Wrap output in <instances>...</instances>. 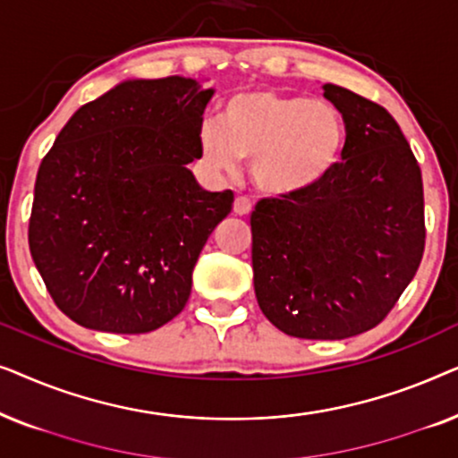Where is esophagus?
Instances as JSON below:
<instances>
[{"instance_id": "34e87169", "label": "esophagus", "mask_w": 458, "mask_h": 458, "mask_svg": "<svg viewBox=\"0 0 458 458\" xmlns=\"http://www.w3.org/2000/svg\"><path fill=\"white\" fill-rule=\"evenodd\" d=\"M233 212L237 216H246V215H250V212H252V202H250V198H246V196H240L233 202Z\"/></svg>"}]
</instances>
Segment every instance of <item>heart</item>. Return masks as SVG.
<instances>
[{
  "label": "heart",
  "instance_id": "1",
  "mask_svg": "<svg viewBox=\"0 0 458 458\" xmlns=\"http://www.w3.org/2000/svg\"><path fill=\"white\" fill-rule=\"evenodd\" d=\"M348 141L342 112L327 102L273 89L231 96L221 124L199 127V154L216 173L250 160L254 185L271 198L315 190L340 165Z\"/></svg>",
  "mask_w": 458,
  "mask_h": 458
}]
</instances>
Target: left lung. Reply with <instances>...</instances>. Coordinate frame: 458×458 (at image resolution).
<instances>
[{"mask_svg": "<svg viewBox=\"0 0 458 458\" xmlns=\"http://www.w3.org/2000/svg\"><path fill=\"white\" fill-rule=\"evenodd\" d=\"M342 112V162L315 190L254 206L252 268L260 310L302 340H344L387 317L425 250L421 168L390 112L325 83Z\"/></svg>", "mask_w": 458, "mask_h": 458, "instance_id": "obj_1", "label": "left lung"}]
</instances>
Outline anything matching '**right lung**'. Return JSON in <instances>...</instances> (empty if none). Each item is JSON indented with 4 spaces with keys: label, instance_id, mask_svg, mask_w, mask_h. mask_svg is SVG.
<instances>
[{
    "label": "right lung",
    "instance_id": "add662e5",
    "mask_svg": "<svg viewBox=\"0 0 458 458\" xmlns=\"http://www.w3.org/2000/svg\"><path fill=\"white\" fill-rule=\"evenodd\" d=\"M212 89L193 79L124 81L81 106L43 156L29 248L74 323L148 334L185 309L206 240L233 191H206L187 165Z\"/></svg>",
    "mask_w": 458,
    "mask_h": 458
}]
</instances>
